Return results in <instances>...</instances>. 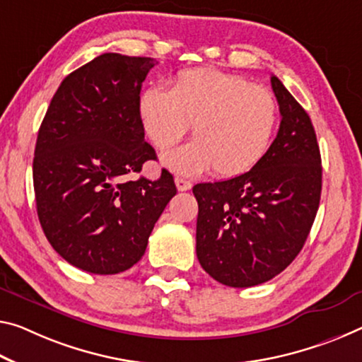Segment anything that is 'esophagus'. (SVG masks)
I'll return each instance as SVG.
<instances>
[{
	"instance_id": "obj_1",
	"label": "esophagus",
	"mask_w": 362,
	"mask_h": 362,
	"mask_svg": "<svg viewBox=\"0 0 362 362\" xmlns=\"http://www.w3.org/2000/svg\"><path fill=\"white\" fill-rule=\"evenodd\" d=\"M175 185H177V190L179 192H187L192 188V182L187 180V179H182V177H175Z\"/></svg>"
}]
</instances>
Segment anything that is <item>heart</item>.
Here are the masks:
<instances>
[{
    "label": "heart",
    "instance_id": "b5f03b06",
    "mask_svg": "<svg viewBox=\"0 0 362 362\" xmlns=\"http://www.w3.org/2000/svg\"><path fill=\"white\" fill-rule=\"evenodd\" d=\"M139 112L158 150L174 146L193 124L194 141L163 158L165 165L185 175L211 168L221 177L245 174L266 156L279 124L271 90L216 69L183 71L172 90L146 88Z\"/></svg>",
    "mask_w": 362,
    "mask_h": 362
}]
</instances>
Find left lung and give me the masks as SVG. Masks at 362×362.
I'll return each instance as SVG.
<instances>
[{"label": "left lung", "mask_w": 362, "mask_h": 362, "mask_svg": "<svg viewBox=\"0 0 362 362\" xmlns=\"http://www.w3.org/2000/svg\"><path fill=\"white\" fill-rule=\"evenodd\" d=\"M280 127L253 169L233 179L198 183L197 256L212 279L246 288L267 282L305 245L322 190V165L308 112L271 77Z\"/></svg>", "instance_id": "8db88e82"}]
</instances>
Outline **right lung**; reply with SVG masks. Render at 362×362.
<instances>
[{"label": "right lung", "mask_w": 362, "mask_h": 362, "mask_svg": "<svg viewBox=\"0 0 362 362\" xmlns=\"http://www.w3.org/2000/svg\"><path fill=\"white\" fill-rule=\"evenodd\" d=\"M153 57L105 53L62 80L40 125L33 188L38 219L56 253L82 271L109 275L145 255L153 227L177 193L158 180H127L156 159L139 103Z\"/></svg>", "instance_id": "right-lung-1"}]
</instances>
